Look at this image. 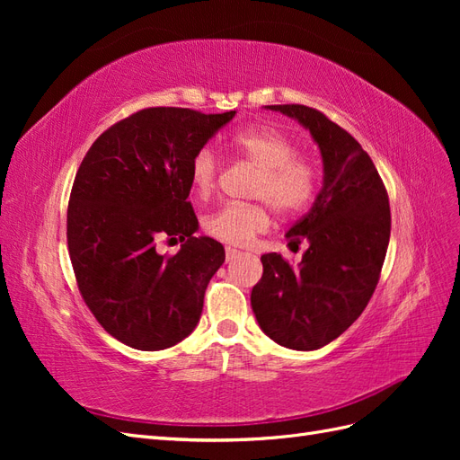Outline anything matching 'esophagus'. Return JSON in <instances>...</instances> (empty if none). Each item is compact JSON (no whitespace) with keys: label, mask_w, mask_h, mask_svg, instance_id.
<instances>
[{"label":"esophagus","mask_w":460,"mask_h":460,"mask_svg":"<svg viewBox=\"0 0 460 460\" xmlns=\"http://www.w3.org/2000/svg\"><path fill=\"white\" fill-rule=\"evenodd\" d=\"M242 253L238 252V249H234V247H226V261L230 262V261H234V259H238Z\"/></svg>","instance_id":"1"}]
</instances>
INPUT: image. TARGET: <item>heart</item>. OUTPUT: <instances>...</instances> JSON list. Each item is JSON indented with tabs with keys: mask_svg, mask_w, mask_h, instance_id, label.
Wrapping results in <instances>:
<instances>
[{
	"mask_svg": "<svg viewBox=\"0 0 460 460\" xmlns=\"http://www.w3.org/2000/svg\"><path fill=\"white\" fill-rule=\"evenodd\" d=\"M230 149L235 157L257 169L252 196L267 201L276 213H297L313 199L316 188L314 166L296 157V146L286 136L269 128H245L234 134ZM220 161L205 147L190 164V182L199 198H211L218 186ZM205 232L218 242L247 245L270 226L264 203H228L205 218Z\"/></svg>",
	"mask_w": 460,
	"mask_h": 460,
	"instance_id": "1",
	"label": "heart"
}]
</instances>
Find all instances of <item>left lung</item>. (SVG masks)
Instances as JSON below:
<instances>
[{"label": "left lung", "instance_id": "obj_1", "mask_svg": "<svg viewBox=\"0 0 460 460\" xmlns=\"http://www.w3.org/2000/svg\"><path fill=\"white\" fill-rule=\"evenodd\" d=\"M309 130L323 157V188L286 234L309 247L296 269L280 253L261 257L252 291L261 330L288 349L314 351L349 328L368 305L385 259L392 215L378 171L355 137L316 109L264 105Z\"/></svg>", "mask_w": 460, "mask_h": 460}]
</instances>
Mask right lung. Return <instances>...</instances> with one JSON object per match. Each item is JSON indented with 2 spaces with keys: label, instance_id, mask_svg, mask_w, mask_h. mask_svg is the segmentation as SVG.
Returning a JSON list of instances; mask_svg holds the SVG:
<instances>
[{
  "label": "right lung",
  "instance_id": "1",
  "mask_svg": "<svg viewBox=\"0 0 460 460\" xmlns=\"http://www.w3.org/2000/svg\"><path fill=\"white\" fill-rule=\"evenodd\" d=\"M235 111H137L105 130L82 161L66 213L68 255L88 309L111 336L140 351L172 347L196 330L225 247L196 235L190 164ZM161 234L183 245L156 253Z\"/></svg>",
  "mask_w": 460,
  "mask_h": 460
}]
</instances>
